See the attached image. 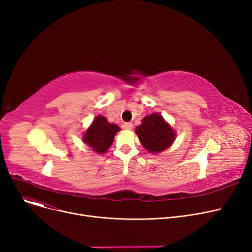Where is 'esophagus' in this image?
I'll use <instances>...</instances> for the list:
<instances>
[{
    "instance_id": "esophagus-1",
    "label": "esophagus",
    "mask_w": 252,
    "mask_h": 252,
    "mask_svg": "<svg viewBox=\"0 0 252 252\" xmlns=\"http://www.w3.org/2000/svg\"><path fill=\"white\" fill-rule=\"evenodd\" d=\"M123 127H124L125 129H126V130H130L131 128H133V125H131L130 123H126V124H124Z\"/></svg>"
}]
</instances>
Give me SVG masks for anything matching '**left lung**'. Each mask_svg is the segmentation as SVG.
I'll return each instance as SVG.
<instances>
[{
  "label": "left lung",
  "instance_id": "obj_1",
  "mask_svg": "<svg viewBox=\"0 0 252 252\" xmlns=\"http://www.w3.org/2000/svg\"><path fill=\"white\" fill-rule=\"evenodd\" d=\"M140 143L151 154L163 152L174 144L177 133L157 112L145 116L135 129Z\"/></svg>",
  "mask_w": 252,
  "mask_h": 252
}]
</instances>
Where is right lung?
Returning <instances> with one entry per match:
<instances>
[{
	"mask_svg": "<svg viewBox=\"0 0 252 252\" xmlns=\"http://www.w3.org/2000/svg\"><path fill=\"white\" fill-rule=\"evenodd\" d=\"M121 127L114 124H110L107 118L98 115L94 118L90 126L83 134V142L96 154H104L107 152L114 141V137Z\"/></svg>",
	"mask_w": 252,
	"mask_h": 252,
	"instance_id": "right-lung-1",
	"label": "right lung"
}]
</instances>
